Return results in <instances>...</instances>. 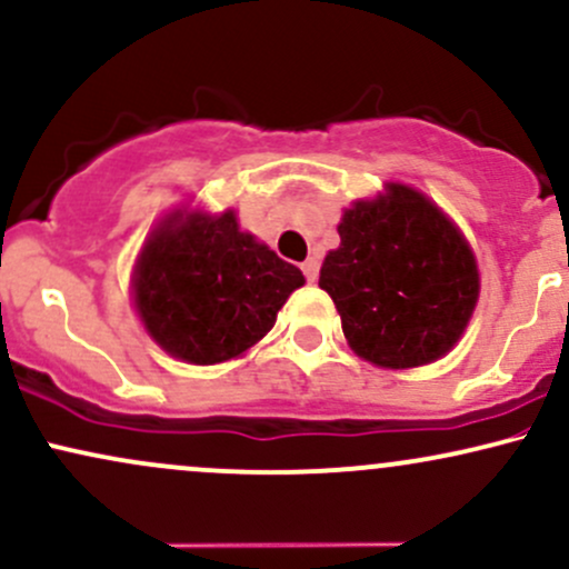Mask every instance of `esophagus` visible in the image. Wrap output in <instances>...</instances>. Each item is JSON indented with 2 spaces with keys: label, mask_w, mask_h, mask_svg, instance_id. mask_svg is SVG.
Instances as JSON below:
<instances>
[{
  "label": "esophagus",
  "mask_w": 569,
  "mask_h": 569,
  "mask_svg": "<svg viewBox=\"0 0 569 569\" xmlns=\"http://www.w3.org/2000/svg\"><path fill=\"white\" fill-rule=\"evenodd\" d=\"M318 270H321V262H318L316 257H310V259H307V262L302 264L305 278L310 280V283H316V280H318Z\"/></svg>",
  "instance_id": "esophagus-1"
}]
</instances>
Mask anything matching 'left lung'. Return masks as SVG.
I'll list each match as a JSON object with an SVG mask.
<instances>
[{
    "mask_svg": "<svg viewBox=\"0 0 569 569\" xmlns=\"http://www.w3.org/2000/svg\"><path fill=\"white\" fill-rule=\"evenodd\" d=\"M339 248L321 267L350 348L385 369H411L452 350L479 299L466 238L426 194L390 184L348 208Z\"/></svg>",
    "mask_w": 569,
    "mask_h": 569,
    "instance_id": "1",
    "label": "left lung"
}]
</instances>
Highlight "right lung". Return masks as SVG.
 <instances>
[{
    "label": "right lung",
    "instance_id": "1",
    "mask_svg": "<svg viewBox=\"0 0 569 569\" xmlns=\"http://www.w3.org/2000/svg\"><path fill=\"white\" fill-rule=\"evenodd\" d=\"M305 283L297 267L240 232L234 213H189L152 232L136 267L143 326L181 361H230L259 342Z\"/></svg>",
    "mask_w": 569,
    "mask_h": 569
}]
</instances>
